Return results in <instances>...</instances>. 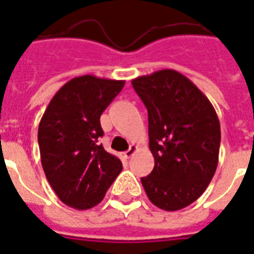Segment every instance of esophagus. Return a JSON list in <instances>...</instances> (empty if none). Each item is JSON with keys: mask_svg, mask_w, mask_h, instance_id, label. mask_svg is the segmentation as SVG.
Here are the masks:
<instances>
[{"mask_svg": "<svg viewBox=\"0 0 254 254\" xmlns=\"http://www.w3.org/2000/svg\"><path fill=\"white\" fill-rule=\"evenodd\" d=\"M136 151H137L136 145H131V147H129V148L127 149V151H126V152H125V158L126 159H129V158H131V156H132L133 154H135V152H136Z\"/></svg>", "mask_w": 254, "mask_h": 254, "instance_id": "esophagus-1", "label": "esophagus"}]
</instances>
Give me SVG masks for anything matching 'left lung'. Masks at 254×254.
<instances>
[{"label":"left lung","mask_w":254,"mask_h":254,"mask_svg":"<svg viewBox=\"0 0 254 254\" xmlns=\"http://www.w3.org/2000/svg\"><path fill=\"white\" fill-rule=\"evenodd\" d=\"M148 111L152 172L141 178L149 201L179 211L197 200L219 163L220 122L213 106L187 76L159 70L132 79Z\"/></svg>","instance_id":"obj_1"}]
</instances>
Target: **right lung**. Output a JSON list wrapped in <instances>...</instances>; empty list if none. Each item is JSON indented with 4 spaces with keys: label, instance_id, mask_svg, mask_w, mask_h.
I'll return each instance as SVG.
<instances>
[{
    "label": "right lung",
    "instance_id": "add662e5",
    "mask_svg": "<svg viewBox=\"0 0 254 254\" xmlns=\"http://www.w3.org/2000/svg\"><path fill=\"white\" fill-rule=\"evenodd\" d=\"M123 86L125 80L94 75L72 78L53 96L39 122L42 168L68 207H95L123 170L121 160L98 143L103 136L100 115Z\"/></svg>",
    "mask_w": 254,
    "mask_h": 254
}]
</instances>
